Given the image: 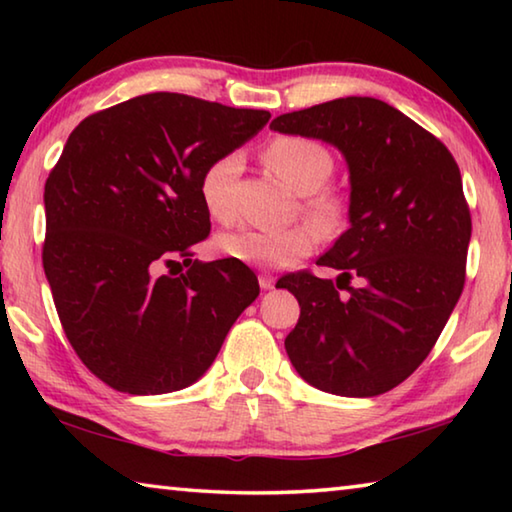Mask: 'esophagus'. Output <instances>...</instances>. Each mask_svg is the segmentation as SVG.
I'll return each instance as SVG.
<instances>
[{
  "label": "esophagus",
  "mask_w": 512,
  "mask_h": 512,
  "mask_svg": "<svg viewBox=\"0 0 512 512\" xmlns=\"http://www.w3.org/2000/svg\"><path fill=\"white\" fill-rule=\"evenodd\" d=\"M259 287H262L264 291H271V289H275V280L268 273H262L259 275Z\"/></svg>",
  "instance_id": "obj_1"
}]
</instances>
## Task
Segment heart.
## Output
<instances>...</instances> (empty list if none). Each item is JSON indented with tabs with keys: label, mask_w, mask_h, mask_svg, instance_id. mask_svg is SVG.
Wrapping results in <instances>:
<instances>
[{
	"label": "heart",
	"mask_w": 512,
	"mask_h": 512,
	"mask_svg": "<svg viewBox=\"0 0 512 512\" xmlns=\"http://www.w3.org/2000/svg\"><path fill=\"white\" fill-rule=\"evenodd\" d=\"M264 164L302 196V212L323 232L334 235L345 219V201L323 185L334 171V158L323 144L300 135H280L264 146ZM241 169L237 153H225L207 164L201 176V201L216 221L230 219V189ZM318 232L311 225H296L282 232L239 228L219 237L223 255L257 268H289L314 253Z\"/></svg>",
	"instance_id": "1"
}]
</instances>
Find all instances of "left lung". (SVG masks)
<instances>
[{
  "label": "left lung",
  "mask_w": 512,
  "mask_h": 512,
  "mask_svg": "<svg viewBox=\"0 0 512 512\" xmlns=\"http://www.w3.org/2000/svg\"><path fill=\"white\" fill-rule=\"evenodd\" d=\"M271 128L334 144L350 169V228L318 259L341 273L336 284L309 271L277 282L300 305L284 339L293 368L325 393L391 391L427 359L463 293L472 219L454 155L372 97L287 112Z\"/></svg>",
  "instance_id": "8db88e82"
}]
</instances>
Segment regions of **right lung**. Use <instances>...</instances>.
Masks as SVG:
<instances>
[{"instance_id": "add662e5", "label": "right lung", "mask_w": 512, "mask_h": 512, "mask_svg": "<svg viewBox=\"0 0 512 512\" xmlns=\"http://www.w3.org/2000/svg\"><path fill=\"white\" fill-rule=\"evenodd\" d=\"M268 119L153 92L94 112L69 135L45 183L42 266L69 343L103 384L131 395L187 388L259 296L246 264H203L192 248L210 235L198 192L207 164ZM173 265L188 271L159 273Z\"/></svg>"}]
</instances>
